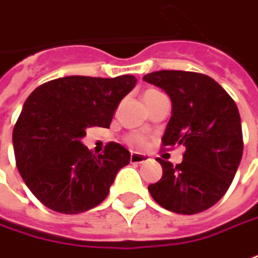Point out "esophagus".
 <instances>
[{
    "label": "esophagus",
    "instance_id": "esophagus-1",
    "mask_svg": "<svg viewBox=\"0 0 258 258\" xmlns=\"http://www.w3.org/2000/svg\"><path fill=\"white\" fill-rule=\"evenodd\" d=\"M148 160V157L145 156V155H141V153H132L131 155V163H143V162H146Z\"/></svg>",
    "mask_w": 258,
    "mask_h": 258
}]
</instances>
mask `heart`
Here are the masks:
<instances>
[{
	"mask_svg": "<svg viewBox=\"0 0 258 258\" xmlns=\"http://www.w3.org/2000/svg\"><path fill=\"white\" fill-rule=\"evenodd\" d=\"M156 93H160L156 89H148L146 92L143 93V99H148L150 96L156 95ZM126 142L132 146V148H143L146 145V139L142 136V135H138V133H132L126 138Z\"/></svg>",
	"mask_w": 258,
	"mask_h": 258,
	"instance_id": "heart-1",
	"label": "heart"
}]
</instances>
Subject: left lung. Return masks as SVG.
I'll return each instance as SVG.
<instances>
[{
    "label": "left lung",
    "instance_id": "left-lung-1",
    "mask_svg": "<svg viewBox=\"0 0 258 258\" xmlns=\"http://www.w3.org/2000/svg\"><path fill=\"white\" fill-rule=\"evenodd\" d=\"M143 79L162 88L172 101L162 148H186L179 165L157 157L163 174L149 184V193L157 205L173 213H202L226 195L241 160L243 132L237 105L203 74L156 71Z\"/></svg>",
    "mask_w": 258,
    "mask_h": 258
}]
</instances>
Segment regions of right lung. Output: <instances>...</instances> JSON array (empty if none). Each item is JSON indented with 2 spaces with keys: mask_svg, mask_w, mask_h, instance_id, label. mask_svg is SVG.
I'll use <instances>...</instances> for the list:
<instances>
[{
  "mask_svg": "<svg viewBox=\"0 0 258 258\" xmlns=\"http://www.w3.org/2000/svg\"><path fill=\"white\" fill-rule=\"evenodd\" d=\"M136 78L67 77L38 86L14 126L18 172L41 203L53 212L78 214L102 203L131 153L109 142L95 156L81 139L92 126L109 127L119 102Z\"/></svg>",
  "mask_w": 258,
  "mask_h": 258,
  "instance_id": "right-lung-1",
  "label": "right lung"
}]
</instances>
